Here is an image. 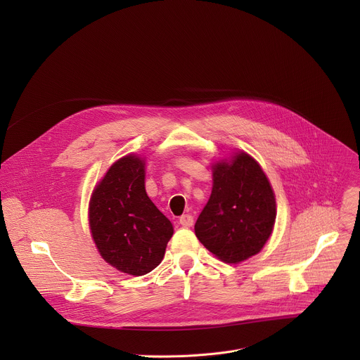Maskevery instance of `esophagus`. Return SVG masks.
Returning <instances> with one entry per match:
<instances>
[{
	"instance_id": "34e87169",
	"label": "esophagus",
	"mask_w": 360,
	"mask_h": 360,
	"mask_svg": "<svg viewBox=\"0 0 360 360\" xmlns=\"http://www.w3.org/2000/svg\"><path fill=\"white\" fill-rule=\"evenodd\" d=\"M179 225H182L184 228H191L193 225V217L191 214H185L179 218Z\"/></svg>"
}]
</instances>
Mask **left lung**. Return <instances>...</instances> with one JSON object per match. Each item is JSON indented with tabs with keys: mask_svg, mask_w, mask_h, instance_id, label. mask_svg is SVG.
I'll list each match as a JSON object with an SVG mask.
<instances>
[{
	"mask_svg": "<svg viewBox=\"0 0 360 360\" xmlns=\"http://www.w3.org/2000/svg\"><path fill=\"white\" fill-rule=\"evenodd\" d=\"M276 218L271 184L259 164L239 152L214 167L212 193L196 219L199 242L228 264L258 253L269 239Z\"/></svg>",
	"mask_w": 360,
	"mask_h": 360,
	"instance_id": "left-lung-1",
	"label": "left lung"
}]
</instances>
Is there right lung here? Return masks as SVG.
<instances>
[{
  "label": "right lung",
  "mask_w": 360,
  "mask_h": 360,
  "mask_svg": "<svg viewBox=\"0 0 360 360\" xmlns=\"http://www.w3.org/2000/svg\"><path fill=\"white\" fill-rule=\"evenodd\" d=\"M94 242L110 265L141 276L155 269L174 228L145 191V162L138 157L117 161L95 188L89 203Z\"/></svg>",
  "instance_id": "add662e5"
}]
</instances>
